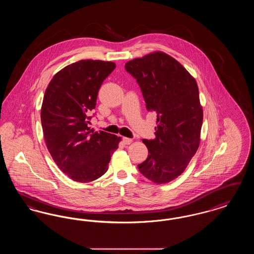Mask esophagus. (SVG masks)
<instances>
[{"instance_id": "1", "label": "esophagus", "mask_w": 254, "mask_h": 254, "mask_svg": "<svg viewBox=\"0 0 254 254\" xmlns=\"http://www.w3.org/2000/svg\"><path fill=\"white\" fill-rule=\"evenodd\" d=\"M122 141H123V143H124L125 145H129V144H131V143H132V139H130V138H127V137H123Z\"/></svg>"}]
</instances>
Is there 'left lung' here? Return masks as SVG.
Wrapping results in <instances>:
<instances>
[{"instance_id":"8db88e82","label":"left lung","mask_w":254,"mask_h":254,"mask_svg":"<svg viewBox=\"0 0 254 254\" xmlns=\"http://www.w3.org/2000/svg\"><path fill=\"white\" fill-rule=\"evenodd\" d=\"M125 67L140 86L146 109L157 114L155 138L143 140L148 156L137 168L150 181L169 183L183 173L200 144L203 109L197 83L163 52L129 61Z\"/></svg>"}]
</instances>
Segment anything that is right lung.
Here are the masks:
<instances>
[{
	"mask_svg": "<svg viewBox=\"0 0 254 254\" xmlns=\"http://www.w3.org/2000/svg\"><path fill=\"white\" fill-rule=\"evenodd\" d=\"M115 67L112 62L78 61L55 74L45 92L41 121L46 144L59 169L74 181L103 176L118 148L120 137L88 127L98 91Z\"/></svg>",
	"mask_w": 254,
	"mask_h": 254,
	"instance_id": "add662e5",
	"label": "right lung"
}]
</instances>
